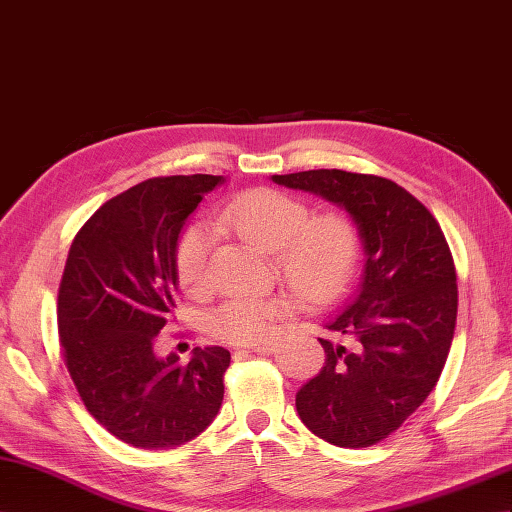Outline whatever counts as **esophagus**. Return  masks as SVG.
<instances>
[{
    "label": "esophagus",
    "mask_w": 512,
    "mask_h": 512,
    "mask_svg": "<svg viewBox=\"0 0 512 512\" xmlns=\"http://www.w3.org/2000/svg\"><path fill=\"white\" fill-rule=\"evenodd\" d=\"M275 347L271 342H267V344H256V347H250V349H245V351H239V355H243V353H258V355H265V353H271Z\"/></svg>",
    "instance_id": "34e87169"
}]
</instances>
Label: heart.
I'll return each mask as SVG.
<instances>
[{"label":"heart","instance_id":"heart-1","mask_svg":"<svg viewBox=\"0 0 512 512\" xmlns=\"http://www.w3.org/2000/svg\"><path fill=\"white\" fill-rule=\"evenodd\" d=\"M215 228L237 232L243 241L273 254L284 282L310 303L336 299L349 286L359 258V234L347 215L310 217L301 200L275 189H252L234 198L215 219ZM211 230L193 224L176 243L174 267L183 286L200 288L206 280ZM286 297H237L206 316L219 340L241 347L265 344L278 321L290 312Z\"/></svg>","mask_w":512,"mask_h":512}]
</instances>
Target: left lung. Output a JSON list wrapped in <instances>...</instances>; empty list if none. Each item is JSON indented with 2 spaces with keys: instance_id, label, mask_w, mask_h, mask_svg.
I'll return each mask as SVG.
<instances>
[{
  "instance_id": "obj_1",
  "label": "left lung",
  "mask_w": 512,
  "mask_h": 512,
  "mask_svg": "<svg viewBox=\"0 0 512 512\" xmlns=\"http://www.w3.org/2000/svg\"><path fill=\"white\" fill-rule=\"evenodd\" d=\"M349 213L364 247L353 299L319 338L325 366L295 405L310 431L338 448L385 439L433 392L457 323V271L435 217L407 189L342 170L273 174Z\"/></svg>"
}]
</instances>
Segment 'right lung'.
Here are the masks:
<instances>
[{
  "label": "right lung",
  "instance_id": "add662e5",
  "mask_svg": "<svg viewBox=\"0 0 512 512\" xmlns=\"http://www.w3.org/2000/svg\"><path fill=\"white\" fill-rule=\"evenodd\" d=\"M224 176L150 178L105 202L77 232L58 293L66 368L90 416L144 450L183 446L224 400V347L159 357L174 312V252L185 222Z\"/></svg>",
  "mask_w": 512,
  "mask_h": 512
}]
</instances>
